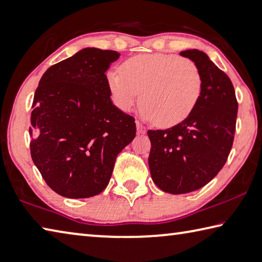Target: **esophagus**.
Segmentation results:
<instances>
[{"label": "esophagus", "instance_id": "obj_1", "mask_svg": "<svg viewBox=\"0 0 262 262\" xmlns=\"http://www.w3.org/2000/svg\"><path fill=\"white\" fill-rule=\"evenodd\" d=\"M136 124H137V132L139 133V135H144V133H146V127L142 125L139 121H137Z\"/></svg>", "mask_w": 262, "mask_h": 262}]
</instances>
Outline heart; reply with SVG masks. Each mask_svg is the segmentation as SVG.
<instances>
[{"label": "heart", "instance_id": "heart-1", "mask_svg": "<svg viewBox=\"0 0 262 262\" xmlns=\"http://www.w3.org/2000/svg\"><path fill=\"white\" fill-rule=\"evenodd\" d=\"M115 105L129 112L142 99L140 114L147 121L172 126L184 122L203 90V76L194 61L174 54H139L127 59L121 72L106 75Z\"/></svg>", "mask_w": 262, "mask_h": 262}]
</instances>
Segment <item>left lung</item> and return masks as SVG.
Returning <instances> with one entry per match:
<instances>
[{
  "instance_id": "8db88e82",
  "label": "left lung",
  "mask_w": 262,
  "mask_h": 262,
  "mask_svg": "<svg viewBox=\"0 0 262 262\" xmlns=\"http://www.w3.org/2000/svg\"><path fill=\"white\" fill-rule=\"evenodd\" d=\"M203 76L199 103L184 122L166 130H148L151 179L170 194L202 188L223 169L233 146L238 103L230 78L203 51H181Z\"/></svg>"
}]
</instances>
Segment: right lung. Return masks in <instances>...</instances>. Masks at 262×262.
Here are the masks:
<instances>
[{"mask_svg":"<svg viewBox=\"0 0 262 262\" xmlns=\"http://www.w3.org/2000/svg\"><path fill=\"white\" fill-rule=\"evenodd\" d=\"M120 53L97 48L48 68L34 95V164L57 194L88 199L106 188L117 155L136 137L135 118L112 102L106 71Z\"/></svg>","mask_w":262,"mask_h":262,"instance_id":"add662e5","label":"right lung"}]
</instances>
